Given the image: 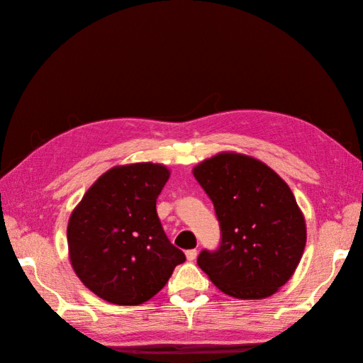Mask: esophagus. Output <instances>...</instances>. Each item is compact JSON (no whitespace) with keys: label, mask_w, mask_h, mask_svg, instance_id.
Returning <instances> with one entry per match:
<instances>
[{"label":"esophagus","mask_w":363,"mask_h":363,"mask_svg":"<svg viewBox=\"0 0 363 363\" xmlns=\"http://www.w3.org/2000/svg\"><path fill=\"white\" fill-rule=\"evenodd\" d=\"M186 256H187V260L194 262V260L196 259V256H198V251H196V250H189V251L186 252Z\"/></svg>","instance_id":"esophagus-1"}]
</instances>
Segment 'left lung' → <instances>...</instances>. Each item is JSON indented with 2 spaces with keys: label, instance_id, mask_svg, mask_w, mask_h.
<instances>
[{
  "label": "left lung",
  "instance_id": "left-lung-1",
  "mask_svg": "<svg viewBox=\"0 0 363 363\" xmlns=\"http://www.w3.org/2000/svg\"><path fill=\"white\" fill-rule=\"evenodd\" d=\"M212 199L221 243L198 265L229 296L274 295L295 273L306 246V220L290 187L264 162L233 151L194 168Z\"/></svg>",
  "mask_w": 363,
  "mask_h": 363
}]
</instances>
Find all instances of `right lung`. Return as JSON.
<instances>
[{"label":"right lung","mask_w":363,"mask_h":363,"mask_svg":"<svg viewBox=\"0 0 363 363\" xmlns=\"http://www.w3.org/2000/svg\"><path fill=\"white\" fill-rule=\"evenodd\" d=\"M169 177L162 164L107 169L74 207L67 226L76 276L112 304L137 306L165 287L186 256L169 243L156 199Z\"/></svg>","instance_id":"right-lung-1"}]
</instances>
